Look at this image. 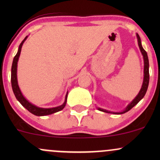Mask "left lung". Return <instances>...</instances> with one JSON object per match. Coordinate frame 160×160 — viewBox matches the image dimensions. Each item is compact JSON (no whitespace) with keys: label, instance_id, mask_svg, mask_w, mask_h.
<instances>
[{"label":"left lung","instance_id":"8db88e82","mask_svg":"<svg viewBox=\"0 0 160 160\" xmlns=\"http://www.w3.org/2000/svg\"><path fill=\"white\" fill-rule=\"evenodd\" d=\"M137 35V38H138V47L140 48L141 52L142 54L143 58H144V80H143V83H142V86H141V89L139 93L138 94V95L135 97V98L133 99L132 102H131L127 107L126 108V109L124 110L122 112H111L106 111V110L102 109V108H98L99 111L105 112V113H115V114H122V113H126V112L131 110L134 106L136 105V104L138 103L139 102L144 98V96L146 94L147 90H148V85H149V79H150V74H149V60H148V53H147L146 51L144 50V48L142 47V45H141V38L139 37L138 34H136Z\"/></svg>","mask_w":160,"mask_h":160}]
</instances>
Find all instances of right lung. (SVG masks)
<instances>
[{
  "mask_svg": "<svg viewBox=\"0 0 160 160\" xmlns=\"http://www.w3.org/2000/svg\"><path fill=\"white\" fill-rule=\"evenodd\" d=\"M28 36L25 37V38L24 39L22 43H20L19 49H18V52L16 53V55L14 57L13 61H12V68H11V84H12V89L13 91L14 95H15L16 99L20 102V104L23 106L24 108H25L29 112L33 113V114L36 116H46V115H49L52 114V113H56V112L62 111L64 108H65L66 102H67V98H68V93L65 96V102L62 104V105L58 106V107L56 108H42L37 107L36 105L33 104L28 102L25 97L23 96L22 93L21 92L19 85H18V81H17V62L19 60L20 53H21V49L22 47L23 43L25 41V40L27 39Z\"/></svg>",
  "mask_w": 160,
  "mask_h": 160,
  "instance_id": "1",
  "label": "right lung"
}]
</instances>
